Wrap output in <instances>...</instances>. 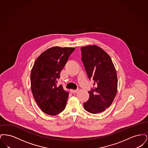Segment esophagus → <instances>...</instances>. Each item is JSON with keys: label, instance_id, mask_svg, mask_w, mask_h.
Instances as JSON below:
<instances>
[{"label": "esophagus", "instance_id": "obj_1", "mask_svg": "<svg viewBox=\"0 0 148 148\" xmlns=\"http://www.w3.org/2000/svg\"><path fill=\"white\" fill-rule=\"evenodd\" d=\"M77 91H78V90H70L71 93H72V94L76 93V92H77Z\"/></svg>", "mask_w": 148, "mask_h": 148}]
</instances>
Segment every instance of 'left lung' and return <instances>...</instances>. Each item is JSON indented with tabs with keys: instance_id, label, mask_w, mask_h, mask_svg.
<instances>
[{
	"instance_id": "8db88e82",
	"label": "left lung",
	"mask_w": 148,
	"mask_h": 148,
	"mask_svg": "<svg viewBox=\"0 0 148 148\" xmlns=\"http://www.w3.org/2000/svg\"><path fill=\"white\" fill-rule=\"evenodd\" d=\"M82 60L89 79L94 81L84 103L85 110L92 114L101 113L112 104L118 88L116 71L112 60L104 50L96 45L81 48Z\"/></svg>"
}]
</instances>
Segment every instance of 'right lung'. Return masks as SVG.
Returning a JSON list of instances; mask_svg holds the SVG:
<instances>
[{
  "instance_id": "add662e5",
  "label": "right lung",
  "mask_w": 148,
  "mask_h": 148,
  "mask_svg": "<svg viewBox=\"0 0 148 148\" xmlns=\"http://www.w3.org/2000/svg\"><path fill=\"white\" fill-rule=\"evenodd\" d=\"M73 48L55 47L42 53L36 59L30 75L33 97L42 112L56 115L63 112L68 98L62 85L56 83Z\"/></svg>"
}]
</instances>
